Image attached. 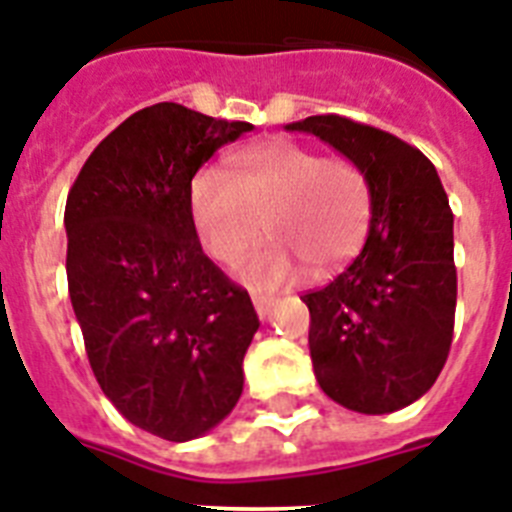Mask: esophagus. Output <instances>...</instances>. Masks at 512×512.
Here are the masks:
<instances>
[{
	"mask_svg": "<svg viewBox=\"0 0 512 512\" xmlns=\"http://www.w3.org/2000/svg\"><path fill=\"white\" fill-rule=\"evenodd\" d=\"M252 302H255V309H257V315L268 317L270 315V309H273V304H276V299L273 296H265V294H252Z\"/></svg>",
	"mask_w": 512,
	"mask_h": 512,
	"instance_id": "esophagus-1",
	"label": "esophagus"
}]
</instances>
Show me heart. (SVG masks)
<instances>
[{"label":"heart","instance_id":"b5f03b06","mask_svg":"<svg viewBox=\"0 0 512 512\" xmlns=\"http://www.w3.org/2000/svg\"><path fill=\"white\" fill-rule=\"evenodd\" d=\"M190 213L197 239L218 263H234L268 226L273 239L244 257L239 276L276 289L299 260L330 270L354 255L372 218V184L351 158L276 137L239 153L231 176L218 166L197 171Z\"/></svg>","mask_w":512,"mask_h":512}]
</instances>
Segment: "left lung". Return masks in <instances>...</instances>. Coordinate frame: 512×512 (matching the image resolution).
Instances as JSON below:
<instances>
[{"instance_id":"1","label":"left lung","mask_w":512,"mask_h":512,"mask_svg":"<svg viewBox=\"0 0 512 512\" xmlns=\"http://www.w3.org/2000/svg\"><path fill=\"white\" fill-rule=\"evenodd\" d=\"M367 171L372 218L354 263L309 291V356L322 393L359 414L422 398L445 367L455 320L453 210L424 153L338 114L286 124Z\"/></svg>"}]
</instances>
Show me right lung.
Returning <instances> with one entry per match:
<instances>
[{"mask_svg": "<svg viewBox=\"0 0 512 512\" xmlns=\"http://www.w3.org/2000/svg\"><path fill=\"white\" fill-rule=\"evenodd\" d=\"M249 130L156 103L103 137L67 195V283L90 369L127 422L163 440L203 437L244 388L260 320L200 247L190 187Z\"/></svg>", "mask_w": 512, "mask_h": 512, "instance_id": "1", "label": "right lung"}]
</instances>
